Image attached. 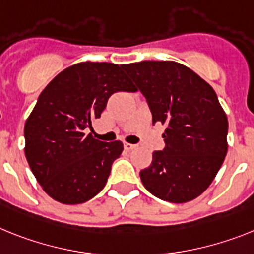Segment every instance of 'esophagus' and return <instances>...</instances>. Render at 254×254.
Listing matches in <instances>:
<instances>
[{
  "label": "esophagus",
  "mask_w": 254,
  "mask_h": 254,
  "mask_svg": "<svg viewBox=\"0 0 254 254\" xmlns=\"http://www.w3.org/2000/svg\"><path fill=\"white\" fill-rule=\"evenodd\" d=\"M124 148L127 151H131L134 148H137V144H131V143H124Z\"/></svg>",
  "instance_id": "1"
}]
</instances>
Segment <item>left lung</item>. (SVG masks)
<instances>
[{
	"mask_svg": "<svg viewBox=\"0 0 254 254\" xmlns=\"http://www.w3.org/2000/svg\"><path fill=\"white\" fill-rule=\"evenodd\" d=\"M147 99L152 123L165 125V148L140 170L143 186L169 203L196 199L213 182L227 153L229 123L216 91L173 61L124 64Z\"/></svg>",
	"mask_w": 254,
	"mask_h": 254,
	"instance_id": "obj_1",
	"label": "left lung"
}]
</instances>
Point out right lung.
I'll return each mask as SVG.
<instances>
[{
	"label": "right lung",
	"instance_id": "obj_1",
	"mask_svg": "<svg viewBox=\"0 0 254 254\" xmlns=\"http://www.w3.org/2000/svg\"><path fill=\"white\" fill-rule=\"evenodd\" d=\"M116 91H137L123 65L77 63L50 81L25 121L29 168L45 192L59 203H85L106 186L123 142L106 143L85 130Z\"/></svg>",
	"mask_w": 254,
	"mask_h": 254
}]
</instances>
